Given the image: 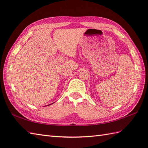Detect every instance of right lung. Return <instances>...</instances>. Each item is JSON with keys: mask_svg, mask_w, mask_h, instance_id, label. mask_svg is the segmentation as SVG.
Wrapping results in <instances>:
<instances>
[{"mask_svg": "<svg viewBox=\"0 0 148 148\" xmlns=\"http://www.w3.org/2000/svg\"><path fill=\"white\" fill-rule=\"evenodd\" d=\"M51 104H52V103H51ZM49 105H51V104H49ZM48 106H49V105H48Z\"/></svg>", "mask_w": 148, "mask_h": 148, "instance_id": "add662e5", "label": "right lung"}]
</instances>
